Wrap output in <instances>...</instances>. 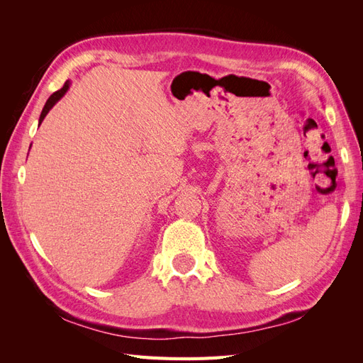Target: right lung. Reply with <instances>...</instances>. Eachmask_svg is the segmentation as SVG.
I'll return each mask as SVG.
<instances>
[{
	"label": "right lung",
	"mask_w": 363,
	"mask_h": 363,
	"mask_svg": "<svg viewBox=\"0 0 363 363\" xmlns=\"http://www.w3.org/2000/svg\"><path fill=\"white\" fill-rule=\"evenodd\" d=\"M69 86H71V82H69V80H67V82H65V84H63L62 89H59L57 92H54V94L48 98L47 103H45V106H43V108H42V113H40V118H39V125L42 124V121L45 119V116L48 115V112L51 111V108L54 107V104H56L59 100H62L63 95L68 92Z\"/></svg>",
	"instance_id": "right-lung-1"
}]
</instances>
